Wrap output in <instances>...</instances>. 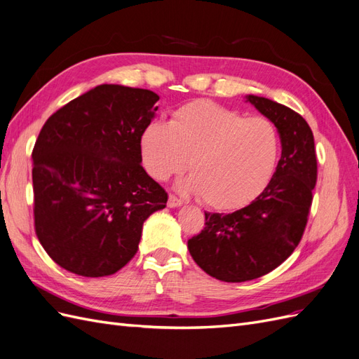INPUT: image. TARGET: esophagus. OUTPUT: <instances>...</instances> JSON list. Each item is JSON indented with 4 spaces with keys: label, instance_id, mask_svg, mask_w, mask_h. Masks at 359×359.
<instances>
[{
    "label": "esophagus",
    "instance_id": "esophagus-1",
    "mask_svg": "<svg viewBox=\"0 0 359 359\" xmlns=\"http://www.w3.org/2000/svg\"><path fill=\"white\" fill-rule=\"evenodd\" d=\"M183 204V201L180 198H177L176 195L170 194L168 196V207H171V209H175V207H180Z\"/></svg>",
    "mask_w": 359,
    "mask_h": 359
}]
</instances>
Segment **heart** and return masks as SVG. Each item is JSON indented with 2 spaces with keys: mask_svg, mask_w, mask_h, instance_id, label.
<instances>
[{
  "mask_svg": "<svg viewBox=\"0 0 359 359\" xmlns=\"http://www.w3.org/2000/svg\"><path fill=\"white\" fill-rule=\"evenodd\" d=\"M140 154L146 171L161 182L189 165L192 175L180 182V191L201 195L212 209L234 210L269 184L280 155V135L270 119L196 100L179 107L168 123H149Z\"/></svg>",
  "mask_w": 359,
  "mask_h": 359,
  "instance_id": "obj_1",
  "label": "heart"
}]
</instances>
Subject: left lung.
Listing matches in <instances>:
<instances>
[{"label": "left lung", "mask_w": 359, "mask_h": 359, "mask_svg": "<svg viewBox=\"0 0 359 359\" xmlns=\"http://www.w3.org/2000/svg\"><path fill=\"white\" fill-rule=\"evenodd\" d=\"M246 101L279 131V164L249 205L228 215L205 213L204 229L188 240L191 257L207 274L233 283L273 271L295 250L318 179L315 138L302 114L264 97Z\"/></svg>", "instance_id": "obj_1"}]
</instances>
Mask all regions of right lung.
<instances>
[{
  "mask_svg": "<svg viewBox=\"0 0 359 359\" xmlns=\"http://www.w3.org/2000/svg\"><path fill=\"white\" fill-rule=\"evenodd\" d=\"M159 97L100 85L46 121L32 150L34 224L67 271L102 277L137 253L146 219L168 195L142 167L140 138Z\"/></svg>",
  "mask_w": 359,
  "mask_h": 359,
  "instance_id": "add662e5",
  "label": "right lung"
}]
</instances>
